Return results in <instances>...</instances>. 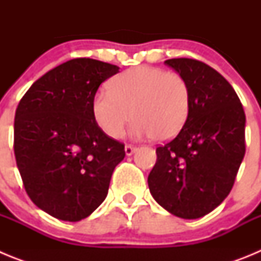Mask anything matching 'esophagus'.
<instances>
[{"label": "esophagus", "instance_id": "34e87169", "mask_svg": "<svg viewBox=\"0 0 261 261\" xmlns=\"http://www.w3.org/2000/svg\"><path fill=\"white\" fill-rule=\"evenodd\" d=\"M136 149H137V146H135V145L126 144L125 145V154L126 155H132V154L136 151Z\"/></svg>", "mask_w": 261, "mask_h": 261}]
</instances>
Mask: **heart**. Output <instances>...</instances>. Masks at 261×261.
I'll list each match as a JSON object with an SVG mask.
<instances>
[{
	"instance_id": "heart-1",
	"label": "heart",
	"mask_w": 261,
	"mask_h": 261,
	"mask_svg": "<svg viewBox=\"0 0 261 261\" xmlns=\"http://www.w3.org/2000/svg\"><path fill=\"white\" fill-rule=\"evenodd\" d=\"M191 91L179 73L141 65L117 74L108 91L93 100V115L103 132L112 138L123 136L133 119L135 137L165 141L180 132L188 119Z\"/></svg>"
}]
</instances>
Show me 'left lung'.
<instances>
[{
	"instance_id": "obj_1",
	"label": "left lung",
	"mask_w": 261,
	"mask_h": 261,
	"mask_svg": "<svg viewBox=\"0 0 261 261\" xmlns=\"http://www.w3.org/2000/svg\"><path fill=\"white\" fill-rule=\"evenodd\" d=\"M165 64L187 81L191 107L176 137L156 147L147 184L166 211L195 220L216 209L234 186L246 153V115L235 90L213 68L193 59Z\"/></svg>"
}]
</instances>
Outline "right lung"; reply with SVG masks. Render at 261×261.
Returning <instances> with one entry per match:
<instances>
[{
	"instance_id": "1",
	"label": "right lung",
	"mask_w": 261,
	"mask_h": 261,
	"mask_svg": "<svg viewBox=\"0 0 261 261\" xmlns=\"http://www.w3.org/2000/svg\"><path fill=\"white\" fill-rule=\"evenodd\" d=\"M119 71L93 59H73L35 81L14 120V154L32 202L55 218L77 222L106 199L123 142L106 135L93 115L102 82Z\"/></svg>"
}]
</instances>
